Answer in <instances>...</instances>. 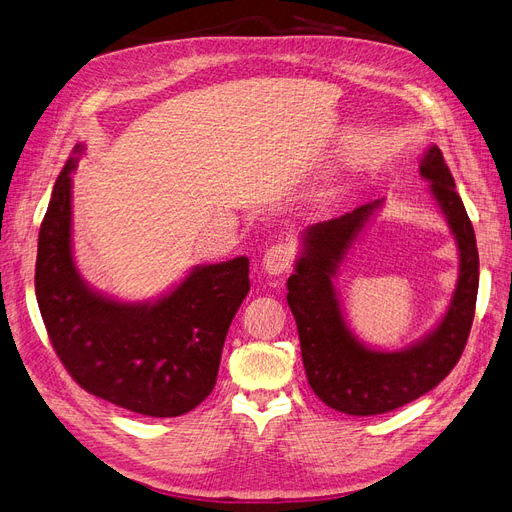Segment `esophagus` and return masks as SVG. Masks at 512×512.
Listing matches in <instances>:
<instances>
[{
	"mask_svg": "<svg viewBox=\"0 0 512 512\" xmlns=\"http://www.w3.org/2000/svg\"><path fill=\"white\" fill-rule=\"evenodd\" d=\"M293 257H295L293 246L287 242H278V244H272L266 251V255H263L261 266L268 274L276 276V274H283L291 268Z\"/></svg>",
	"mask_w": 512,
	"mask_h": 512,
	"instance_id": "obj_1",
	"label": "esophagus"
}]
</instances>
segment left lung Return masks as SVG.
<instances>
[{"instance_id":"1","label":"left lung","mask_w":512,"mask_h":512,"mask_svg":"<svg viewBox=\"0 0 512 512\" xmlns=\"http://www.w3.org/2000/svg\"><path fill=\"white\" fill-rule=\"evenodd\" d=\"M419 174L430 183L427 187L455 238L459 274L447 312L406 349L378 351L361 342L346 325L334 283L342 261L385 200L310 225L300 236L287 302L298 323L306 378L319 400L346 415H383L421 398L455 368L468 342L478 293L474 229L436 144L423 153Z\"/></svg>"}]
</instances>
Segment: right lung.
<instances>
[{"mask_svg":"<svg viewBox=\"0 0 512 512\" xmlns=\"http://www.w3.org/2000/svg\"><path fill=\"white\" fill-rule=\"evenodd\" d=\"M57 176L38 236L36 298L48 338L74 381L146 417H178L217 383L227 329L251 289L249 257L202 263L157 300L121 302L80 276L72 253V174Z\"/></svg>","mask_w":512,"mask_h":512,"instance_id":"1","label":"right lung"}]
</instances>
